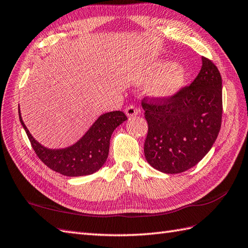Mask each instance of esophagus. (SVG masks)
<instances>
[{"label":"esophagus","mask_w":248,"mask_h":248,"mask_svg":"<svg viewBox=\"0 0 248 248\" xmlns=\"http://www.w3.org/2000/svg\"><path fill=\"white\" fill-rule=\"evenodd\" d=\"M138 108H135L134 106H129L128 108H125V115L128 117H134V116H136V115L138 114Z\"/></svg>","instance_id":"1"}]
</instances>
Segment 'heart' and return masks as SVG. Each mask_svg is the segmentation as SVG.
Listing matches in <instances>:
<instances>
[{
    "label": "heart",
    "instance_id": "b5f03b06",
    "mask_svg": "<svg viewBox=\"0 0 248 248\" xmlns=\"http://www.w3.org/2000/svg\"><path fill=\"white\" fill-rule=\"evenodd\" d=\"M153 81L150 86L151 95L162 100L170 99L185 84L186 68L178 63L172 64L168 61H160L136 75L137 84H148Z\"/></svg>",
    "mask_w": 248,
    "mask_h": 248
}]
</instances>
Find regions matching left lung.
Here are the masks:
<instances>
[{
    "label": "left lung",
    "instance_id": "1",
    "mask_svg": "<svg viewBox=\"0 0 248 248\" xmlns=\"http://www.w3.org/2000/svg\"><path fill=\"white\" fill-rule=\"evenodd\" d=\"M148 122L145 157L153 168L181 173L209 152L222 123V78L217 67L202 57L194 81L170 99L141 101Z\"/></svg>",
    "mask_w": 248,
    "mask_h": 248
}]
</instances>
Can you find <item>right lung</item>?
<instances>
[{
    "label": "right lung",
    "instance_id": "1",
    "mask_svg": "<svg viewBox=\"0 0 248 248\" xmlns=\"http://www.w3.org/2000/svg\"><path fill=\"white\" fill-rule=\"evenodd\" d=\"M19 118L38 157L49 169L65 176L90 175L99 170L108 159L114 130L126 120L122 111L105 113L74 145L63 149H49L42 146L30 133L22 119L20 107Z\"/></svg>",
    "mask_w": 248,
    "mask_h": 248
}]
</instances>
